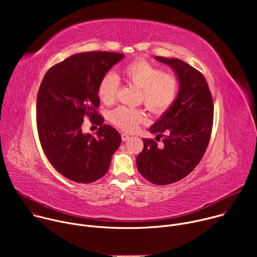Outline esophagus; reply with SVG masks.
<instances>
[{
    "instance_id": "obj_1",
    "label": "esophagus",
    "mask_w": 257,
    "mask_h": 257,
    "mask_svg": "<svg viewBox=\"0 0 257 257\" xmlns=\"http://www.w3.org/2000/svg\"><path fill=\"white\" fill-rule=\"evenodd\" d=\"M121 137H122V140H123V141H127V140L130 138V135H129L128 133H122Z\"/></svg>"
}]
</instances>
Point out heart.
<instances>
[{
  "label": "heart",
  "instance_id": "b5f03b06",
  "mask_svg": "<svg viewBox=\"0 0 257 257\" xmlns=\"http://www.w3.org/2000/svg\"><path fill=\"white\" fill-rule=\"evenodd\" d=\"M126 82L139 88L141 100L151 112L162 114L175 101L179 91V80L172 73L163 71L144 60L128 64L122 71ZM119 79L114 73H107L98 85V96L106 103H113L117 96ZM109 119L119 128L134 131L144 121L141 109L125 105L118 106L109 114Z\"/></svg>",
  "mask_w": 257,
  "mask_h": 257
}]
</instances>
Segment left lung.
Segmentation results:
<instances>
[{
    "instance_id": "1",
    "label": "left lung",
    "mask_w": 257,
    "mask_h": 257,
    "mask_svg": "<svg viewBox=\"0 0 257 257\" xmlns=\"http://www.w3.org/2000/svg\"><path fill=\"white\" fill-rule=\"evenodd\" d=\"M170 66L179 80L175 101L150 128L156 139L143 138V151L137 156L136 165L143 178L156 185L177 182L201 161L209 142L213 102L204 76L189 64L177 58L155 57Z\"/></svg>"
}]
</instances>
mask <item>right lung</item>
Segmentation results:
<instances>
[{"instance_id":"obj_1","label":"right lung","mask_w":257,"mask_h":257,"mask_svg":"<svg viewBox=\"0 0 257 257\" xmlns=\"http://www.w3.org/2000/svg\"><path fill=\"white\" fill-rule=\"evenodd\" d=\"M124 54L87 52L75 54L53 66L41 84L36 99V124L43 150L52 166L77 183H91L103 177L121 135L95 108L98 85ZM88 115L101 127L94 137L82 132Z\"/></svg>"}]
</instances>
